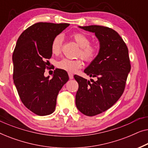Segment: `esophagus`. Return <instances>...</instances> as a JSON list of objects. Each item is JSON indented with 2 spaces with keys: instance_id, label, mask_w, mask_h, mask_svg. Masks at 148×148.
<instances>
[{
  "instance_id": "obj_1",
  "label": "esophagus",
  "mask_w": 148,
  "mask_h": 148,
  "mask_svg": "<svg viewBox=\"0 0 148 148\" xmlns=\"http://www.w3.org/2000/svg\"><path fill=\"white\" fill-rule=\"evenodd\" d=\"M69 79H73V75L72 73H69Z\"/></svg>"
}]
</instances>
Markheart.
<instances>
[{"label":"heart","mask_w":148,"mask_h":148,"mask_svg":"<svg viewBox=\"0 0 148 148\" xmlns=\"http://www.w3.org/2000/svg\"><path fill=\"white\" fill-rule=\"evenodd\" d=\"M73 38L81 48L79 55L86 62H92L96 58L98 53V47L94 44H91L90 39L84 34L76 33L73 35ZM61 35H58L54 38L51 43V51L54 54L60 52L62 43ZM82 62L80 59L71 60L69 58H62L56 63V66L60 69L69 73H75L82 67Z\"/></svg>","instance_id":"1"}]
</instances>
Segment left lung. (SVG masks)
<instances>
[{
  "mask_svg": "<svg viewBox=\"0 0 148 148\" xmlns=\"http://www.w3.org/2000/svg\"><path fill=\"white\" fill-rule=\"evenodd\" d=\"M94 33L100 42L96 58L84 70L90 77L87 80L74 75L79 84L75 96L76 106L86 116H92L108 110L124 92L127 76L131 71L128 48L114 29L100 25L79 26Z\"/></svg>",
  "mask_w": 148,
  "mask_h": 148,
  "instance_id": "1",
  "label": "left lung"
}]
</instances>
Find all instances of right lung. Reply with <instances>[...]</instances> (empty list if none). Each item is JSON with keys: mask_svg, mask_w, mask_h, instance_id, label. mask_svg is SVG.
<instances>
[{"mask_svg": "<svg viewBox=\"0 0 148 148\" xmlns=\"http://www.w3.org/2000/svg\"><path fill=\"white\" fill-rule=\"evenodd\" d=\"M69 23L40 22L26 29L18 38L13 54V82L21 102L39 116L55 110L59 91L67 82L66 71L56 69L52 79L44 76L52 56L51 43Z\"/></svg>", "mask_w": 148, "mask_h": 148, "instance_id": "1", "label": "right lung"}]
</instances>
